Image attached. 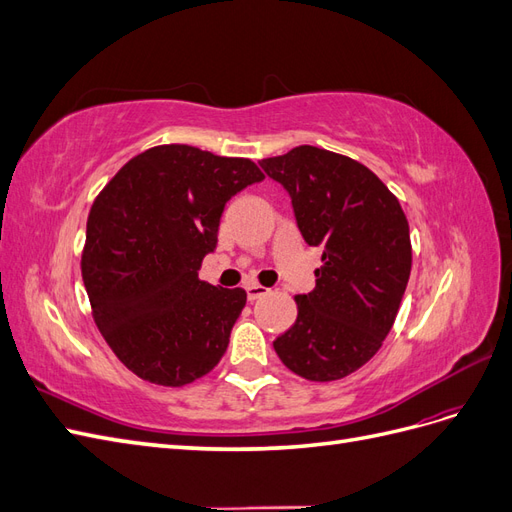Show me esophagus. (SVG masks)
Masks as SVG:
<instances>
[{
    "mask_svg": "<svg viewBox=\"0 0 512 512\" xmlns=\"http://www.w3.org/2000/svg\"><path fill=\"white\" fill-rule=\"evenodd\" d=\"M245 292H247V299L256 301V299H260V297H265V294H269V288L260 286V284H247V286H245Z\"/></svg>",
    "mask_w": 512,
    "mask_h": 512,
    "instance_id": "obj_1",
    "label": "esophagus"
}]
</instances>
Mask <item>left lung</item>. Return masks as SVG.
<instances>
[{
	"instance_id": "obj_1",
	"label": "left lung",
	"mask_w": 512,
	"mask_h": 512,
	"mask_svg": "<svg viewBox=\"0 0 512 512\" xmlns=\"http://www.w3.org/2000/svg\"><path fill=\"white\" fill-rule=\"evenodd\" d=\"M290 194L307 245L322 247L316 288L294 297L297 320L273 342L312 382L350 376L389 335L412 269L406 213L367 166L312 145L260 160Z\"/></svg>"
}]
</instances>
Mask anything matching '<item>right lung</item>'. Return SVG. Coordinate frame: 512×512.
Instances as JSON below:
<instances>
[{"instance_id": "add662e5", "label": "right lung", "mask_w": 512, "mask_h": 512, "mask_svg": "<svg viewBox=\"0 0 512 512\" xmlns=\"http://www.w3.org/2000/svg\"><path fill=\"white\" fill-rule=\"evenodd\" d=\"M265 179L245 158L190 145L138 153L98 194L81 258L94 320L138 378L190 384L220 363L243 288L198 277L228 200Z\"/></svg>"}]
</instances>
